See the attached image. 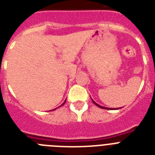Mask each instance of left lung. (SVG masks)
<instances>
[{"instance_id":"left-lung-1","label":"left lung","mask_w":155,"mask_h":155,"mask_svg":"<svg viewBox=\"0 0 155 155\" xmlns=\"http://www.w3.org/2000/svg\"><path fill=\"white\" fill-rule=\"evenodd\" d=\"M91 101H92V102L94 104V105H96L97 106H98V107L99 108H101V109H120V108H117V109H113V108H107V107H104V106H102V105H98V104H97L96 102H94V100L92 99V98H91Z\"/></svg>"}]
</instances>
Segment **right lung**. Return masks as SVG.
<instances>
[{
  "mask_svg": "<svg viewBox=\"0 0 155 155\" xmlns=\"http://www.w3.org/2000/svg\"><path fill=\"white\" fill-rule=\"evenodd\" d=\"M65 102H66V100H65V101H64V103H63L62 105H60V106H62L63 105H64V104H65ZM54 109H53V110H54Z\"/></svg>",
  "mask_w": 155,
  "mask_h": 155,
  "instance_id": "right-lung-1",
  "label": "right lung"
}]
</instances>
